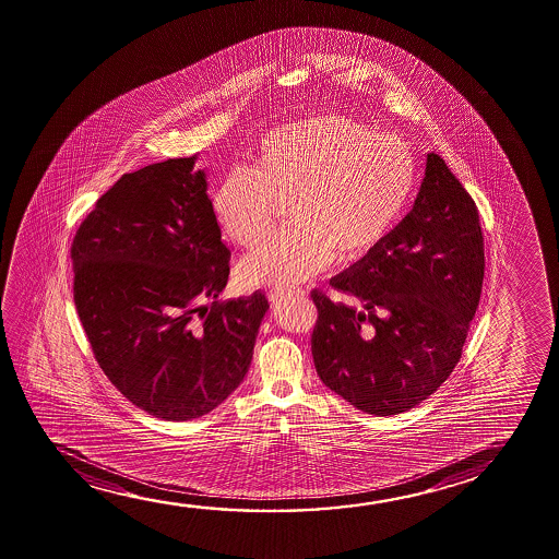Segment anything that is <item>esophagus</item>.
<instances>
[{
  "mask_svg": "<svg viewBox=\"0 0 559 559\" xmlns=\"http://www.w3.org/2000/svg\"><path fill=\"white\" fill-rule=\"evenodd\" d=\"M295 295V292H287V289H274V292L267 293V300L272 302V305H280L282 300L287 299V297H292Z\"/></svg>",
  "mask_w": 559,
  "mask_h": 559,
  "instance_id": "1",
  "label": "esophagus"
}]
</instances>
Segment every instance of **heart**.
<instances>
[{
	"label": "heart",
	"instance_id": "heart-1",
	"mask_svg": "<svg viewBox=\"0 0 559 559\" xmlns=\"http://www.w3.org/2000/svg\"><path fill=\"white\" fill-rule=\"evenodd\" d=\"M416 163L408 143L345 115H318L272 130L251 173L228 174L214 189L213 214L239 247L254 249L289 205V234L239 264L245 287L287 289L322 272L333 257L376 251L408 209Z\"/></svg>",
	"mask_w": 559,
	"mask_h": 559
}]
</instances>
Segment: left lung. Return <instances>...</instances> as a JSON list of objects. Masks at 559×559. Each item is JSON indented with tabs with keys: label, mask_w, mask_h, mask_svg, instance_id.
<instances>
[{
	"label": "left lung",
	"mask_w": 559,
	"mask_h": 559,
	"mask_svg": "<svg viewBox=\"0 0 559 559\" xmlns=\"http://www.w3.org/2000/svg\"><path fill=\"white\" fill-rule=\"evenodd\" d=\"M483 275L477 206L429 153L414 209L376 251L331 280L353 305L312 292V356L323 385L371 416L424 402L462 358Z\"/></svg>",
	"instance_id": "left-lung-1"
}]
</instances>
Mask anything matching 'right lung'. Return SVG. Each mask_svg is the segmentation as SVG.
Listing matches in <instances>:
<instances>
[{
  "label": "right lung",
  "instance_id": "add662e5",
  "mask_svg": "<svg viewBox=\"0 0 559 559\" xmlns=\"http://www.w3.org/2000/svg\"><path fill=\"white\" fill-rule=\"evenodd\" d=\"M195 160L124 174L71 249L95 360L128 401L166 421L205 416L241 385L270 308L260 292L218 302L229 249Z\"/></svg>",
  "mask_w": 559,
  "mask_h": 559
}]
</instances>
